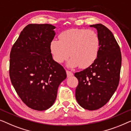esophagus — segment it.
<instances>
[{
	"label": "esophagus",
	"instance_id": "1",
	"mask_svg": "<svg viewBox=\"0 0 131 131\" xmlns=\"http://www.w3.org/2000/svg\"><path fill=\"white\" fill-rule=\"evenodd\" d=\"M66 74H67V77H72V76H73V73L72 72L69 71H66Z\"/></svg>",
	"mask_w": 131,
	"mask_h": 131
}]
</instances>
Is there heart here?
<instances>
[{
	"instance_id": "heart-1",
	"label": "heart",
	"mask_w": 131,
	"mask_h": 131,
	"mask_svg": "<svg viewBox=\"0 0 131 131\" xmlns=\"http://www.w3.org/2000/svg\"><path fill=\"white\" fill-rule=\"evenodd\" d=\"M59 40L50 43L53 58L61 63L71 56L68 66L86 68L96 60L100 48V38L95 31L86 29H70L59 35Z\"/></svg>"
}]
</instances>
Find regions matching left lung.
I'll return each mask as SVG.
<instances>
[{"label":"left lung","mask_w":131,"mask_h":131,"mask_svg":"<svg viewBox=\"0 0 131 131\" xmlns=\"http://www.w3.org/2000/svg\"><path fill=\"white\" fill-rule=\"evenodd\" d=\"M96 28L100 38L99 54L91 66L75 73L78 85L75 97L85 109L95 110L104 106L116 90L122 64L121 49L112 32L101 24Z\"/></svg>","instance_id":"8db88e82"}]
</instances>
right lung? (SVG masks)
<instances>
[{
	"mask_svg": "<svg viewBox=\"0 0 131 131\" xmlns=\"http://www.w3.org/2000/svg\"><path fill=\"white\" fill-rule=\"evenodd\" d=\"M55 28L47 24L27 25L10 53L12 85L27 106L38 111L54 104L59 85L66 78L65 70L51 53Z\"/></svg>",
	"mask_w": 131,
	"mask_h": 131,
	"instance_id": "1",
	"label": "right lung"
}]
</instances>
